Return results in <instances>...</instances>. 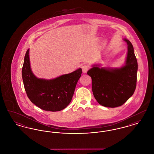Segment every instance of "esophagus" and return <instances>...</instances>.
Segmentation results:
<instances>
[{"label":"esophagus","mask_w":154,"mask_h":154,"mask_svg":"<svg viewBox=\"0 0 154 154\" xmlns=\"http://www.w3.org/2000/svg\"><path fill=\"white\" fill-rule=\"evenodd\" d=\"M88 69H89V67H88V65H85L82 66V72L84 73H87L88 70Z\"/></svg>","instance_id":"esophagus-1"}]
</instances>
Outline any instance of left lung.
<instances>
[{
  "mask_svg": "<svg viewBox=\"0 0 154 154\" xmlns=\"http://www.w3.org/2000/svg\"><path fill=\"white\" fill-rule=\"evenodd\" d=\"M128 46L125 62L120 67H100L92 65L87 72L92 79V89L97 102L107 107L124 104L134 94L136 87L137 61L131 42L123 38Z\"/></svg>",
  "mask_w": 154,
  "mask_h": 154,
  "instance_id": "8db88e82",
  "label": "left lung"
}]
</instances>
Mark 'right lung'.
Wrapping results in <instances>:
<instances>
[{"label": "right lung", "mask_w": 154, "mask_h": 154, "mask_svg": "<svg viewBox=\"0 0 154 154\" xmlns=\"http://www.w3.org/2000/svg\"><path fill=\"white\" fill-rule=\"evenodd\" d=\"M81 73L79 68L52 79L37 78L30 67L29 49L25 54L22 69V80L30 100L41 109L50 111H60L69 105Z\"/></svg>", "instance_id": "1"}]
</instances>
